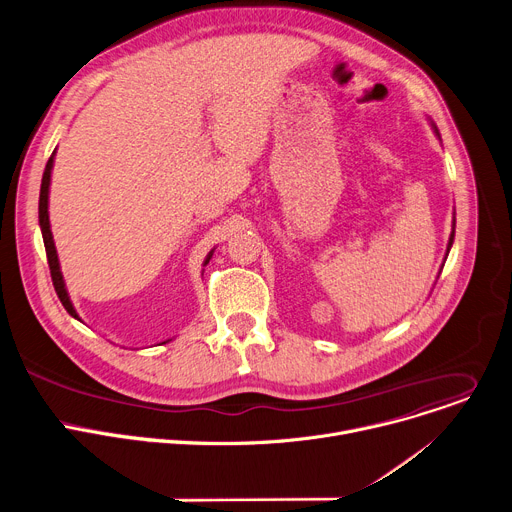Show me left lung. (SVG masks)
Instances as JSON below:
<instances>
[{"mask_svg":"<svg viewBox=\"0 0 512 512\" xmlns=\"http://www.w3.org/2000/svg\"><path fill=\"white\" fill-rule=\"evenodd\" d=\"M431 126H433V132H435V136L439 138V130H437V126L431 122ZM441 140V138H439ZM453 236H456V219H453V223H451V234H449V242H447V250H445V256L449 254V250H451V244H453ZM443 268V266H441ZM441 268H439V272H441Z\"/></svg>","mask_w":512,"mask_h":512,"instance_id":"left-lung-1","label":"left lung"}]
</instances>
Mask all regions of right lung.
Listing matches in <instances>:
<instances>
[{
    "mask_svg": "<svg viewBox=\"0 0 512 512\" xmlns=\"http://www.w3.org/2000/svg\"><path fill=\"white\" fill-rule=\"evenodd\" d=\"M54 154L56 150L52 152V156L48 158L46 162V168H44V175H42V185H40V201H38V223H40V232H42V240H44V248H46V258H48V266H50V276H52V285H54V291L56 295H59L63 307L67 309V313L71 317H75L77 321H81L79 313L75 311L73 307V301L69 297V291H67V285H65V278H63V272H61V262H59V254H56V246H54V240H52V232H50V219H48V193H50V175H52V164H54ZM213 256V250L207 254L203 266L209 264ZM170 342V339H168ZM166 344V342H164Z\"/></svg>",
    "mask_w": 512,
    "mask_h": 512,
    "instance_id": "add662e5",
    "label": "right lung"
}]
</instances>
